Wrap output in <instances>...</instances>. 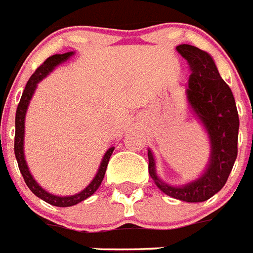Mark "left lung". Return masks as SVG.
Returning <instances> with one entry per match:
<instances>
[{
  "label": "left lung",
  "instance_id": "left-lung-1",
  "mask_svg": "<svg viewBox=\"0 0 253 253\" xmlns=\"http://www.w3.org/2000/svg\"><path fill=\"white\" fill-rule=\"evenodd\" d=\"M175 49L190 66L187 102L208 135L211 153L203 173L180 186L166 183L160 178L151 149H148V170L156 186L168 196L187 203H201L225 186L233 169L238 155L239 117L233 92L219 75L212 55L188 44H180Z\"/></svg>",
  "mask_w": 253,
  "mask_h": 253
}]
</instances>
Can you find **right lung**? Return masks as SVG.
<instances>
[{"label": "right lung", "mask_w": 253, "mask_h": 253, "mask_svg": "<svg viewBox=\"0 0 253 253\" xmlns=\"http://www.w3.org/2000/svg\"><path fill=\"white\" fill-rule=\"evenodd\" d=\"M74 54V52H67L63 53V54H54L52 57H49L46 61H45L40 67H39L36 71L34 73V75L30 78V80L27 82V85L24 88L23 94L20 97L19 105L16 108V114H15V141H14V152H15V159L18 161V166H19V170L22 175L24 178V182L28 186L32 192H34L38 198H40L41 200L46 201L48 204H52L54 207H73V205L79 204L80 201L85 200L89 196L97 191V188L101 184L102 179H104V175H105L106 168H108L109 160H110V156H112L113 151H114V147H110L108 151L105 152V155L102 157L101 164L98 166V170L96 175L93 176V179L91 180V183L88 184L84 190H82L80 192L75 195H70V196H58V195L50 194L46 190H44L40 184L35 180V178L31 174L30 169H28V165H27L26 157H24V123H26V113L28 105H30V101L32 96H34L36 88H38V84L40 83L41 80L46 78L49 74L52 73L55 67L61 65V63L66 62L67 59Z\"/></svg>", "instance_id": "add662e5"}]
</instances>
